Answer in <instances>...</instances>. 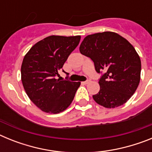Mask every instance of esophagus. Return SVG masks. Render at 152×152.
Masks as SVG:
<instances>
[{
    "instance_id": "obj_1",
    "label": "esophagus",
    "mask_w": 152,
    "mask_h": 152,
    "mask_svg": "<svg viewBox=\"0 0 152 152\" xmlns=\"http://www.w3.org/2000/svg\"><path fill=\"white\" fill-rule=\"evenodd\" d=\"M89 82H90V80H86V81H84V82H82V83L84 84H88Z\"/></svg>"
}]
</instances>
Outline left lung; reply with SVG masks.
Returning <instances> with one entry per match:
<instances>
[{
    "instance_id": "left-lung-1",
    "label": "left lung",
    "mask_w": 152,
    "mask_h": 152,
    "mask_svg": "<svg viewBox=\"0 0 152 152\" xmlns=\"http://www.w3.org/2000/svg\"><path fill=\"white\" fill-rule=\"evenodd\" d=\"M80 52L94 63L97 73L104 71L99 80L100 91L94 100L106 108H115L129 100L139 84L141 60L128 40L113 32L88 35Z\"/></svg>"
}]
</instances>
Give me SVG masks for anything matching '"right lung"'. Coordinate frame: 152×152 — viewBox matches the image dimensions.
Listing matches in <instances>:
<instances>
[{
	"label": "right lung",
	"instance_id": "right-lung-1",
	"mask_svg": "<svg viewBox=\"0 0 152 152\" xmlns=\"http://www.w3.org/2000/svg\"><path fill=\"white\" fill-rule=\"evenodd\" d=\"M80 40V36H48L36 42L24 56L23 86L31 101L43 112L59 113L72 103L80 82L56 77Z\"/></svg>",
	"mask_w": 152,
	"mask_h": 152
}]
</instances>
